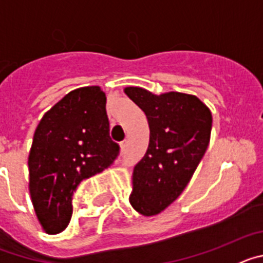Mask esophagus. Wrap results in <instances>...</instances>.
<instances>
[{
  "label": "esophagus",
  "instance_id": "34e87169",
  "mask_svg": "<svg viewBox=\"0 0 263 263\" xmlns=\"http://www.w3.org/2000/svg\"><path fill=\"white\" fill-rule=\"evenodd\" d=\"M120 147H121V152L124 153L125 150H126V147H127V141L126 139H125V141H122V142L120 143Z\"/></svg>",
  "mask_w": 263,
  "mask_h": 263
}]
</instances>
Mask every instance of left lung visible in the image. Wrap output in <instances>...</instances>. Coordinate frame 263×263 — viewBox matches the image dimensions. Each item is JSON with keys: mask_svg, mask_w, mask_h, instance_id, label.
Segmentation results:
<instances>
[{"mask_svg": "<svg viewBox=\"0 0 263 263\" xmlns=\"http://www.w3.org/2000/svg\"><path fill=\"white\" fill-rule=\"evenodd\" d=\"M124 92L145 111L150 127L145 157L134 167L129 201L142 216H155L191 180L210 143L212 115L194 95H154L139 87Z\"/></svg>", "mask_w": 263, "mask_h": 263, "instance_id": "left-lung-1", "label": "left lung"}]
</instances>
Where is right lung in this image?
Masks as SVG:
<instances>
[{"instance_id":"right-lung-1","label":"right lung","mask_w":263,"mask_h":263,"mask_svg":"<svg viewBox=\"0 0 263 263\" xmlns=\"http://www.w3.org/2000/svg\"><path fill=\"white\" fill-rule=\"evenodd\" d=\"M101 88L71 90L42 117L29 154V190L47 233H60L72 215V195L81 180L108 168L120 153L109 136Z\"/></svg>"}]
</instances>
